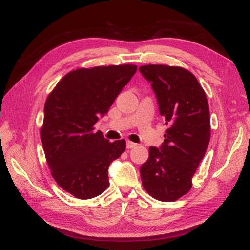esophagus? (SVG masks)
<instances>
[{
  "instance_id": "34e87169",
  "label": "esophagus",
  "mask_w": 250,
  "mask_h": 250,
  "mask_svg": "<svg viewBox=\"0 0 250 250\" xmlns=\"http://www.w3.org/2000/svg\"><path fill=\"white\" fill-rule=\"evenodd\" d=\"M136 146H137V144L132 143V142H130V140H127V142H126V148L127 149H133V148H135Z\"/></svg>"
}]
</instances>
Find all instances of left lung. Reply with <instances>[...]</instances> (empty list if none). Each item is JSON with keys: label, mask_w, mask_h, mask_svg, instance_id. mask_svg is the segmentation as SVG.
Segmentation results:
<instances>
[{"label": "left lung", "mask_w": 250, "mask_h": 250, "mask_svg": "<svg viewBox=\"0 0 250 250\" xmlns=\"http://www.w3.org/2000/svg\"><path fill=\"white\" fill-rule=\"evenodd\" d=\"M151 83L168 129L159 149L150 146L140 167L145 190L162 202H174L190 191L192 177L210 140L206 94L195 76L180 66L149 64L139 67Z\"/></svg>", "instance_id": "obj_1"}]
</instances>
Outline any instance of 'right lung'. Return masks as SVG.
Returning a JSON list of instances; mask_svg holds the SVG:
<instances>
[{
    "label": "right lung",
    "mask_w": 250,
    "mask_h": 250,
    "mask_svg": "<svg viewBox=\"0 0 250 250\" xmlns=\"http://www.w3.org/2000/svg\"><path fill=\"white\" fill-rule=\"evenodd\" d=\"M136 70L133 64L77 68L48 95L40 131L44 153L56 183L77 198L108 187V166L125 152V140L110 143L94 125Z\"/></svg>",
    "instance_id": "add662e5"
}]
</instances>
